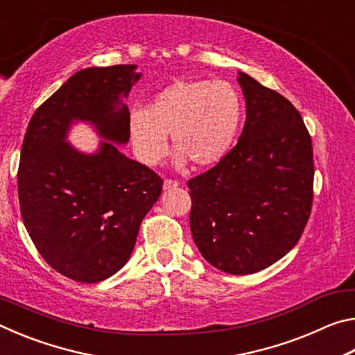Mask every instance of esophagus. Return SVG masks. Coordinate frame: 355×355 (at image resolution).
Wrapping results in <instances>:
<instances>
[{
	"label": "esophagus",
	"instance_id": "1",
	"mask_svg": "<svg viewBox=\"0 0 355 355\" xmlns=\"http://www.w3.org/2000/svg\"><path fill=\"white\" fill-rule=\"evenodd\" d=\"M180 183L177 180H172V178H166L164 180V191H169V189H175Z\"/></svg>",
	"mask_w": 355,
	"mask_h": 355
}]
</instances>
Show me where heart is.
Masks as SVG:
<instances>
[{
    "mask_svg": "<svg viewBox=\"0 0 355 355\" xmlns=\"http://www.w3.org/2000/svg\"><path fill=\"white\" fill-rule=\"evenodd\" d=\"M241 98L233 84L178 80L153 95L147 110H133L128 133L137 159L156 166L167 153V136L175 163L208 167L230 150L241 122Z\"/></svg>",
    "mask_w": 355,
    "mask_h": 355,
    "instance_id": "heart-1",
    "label": "heart"
}]
</instances>
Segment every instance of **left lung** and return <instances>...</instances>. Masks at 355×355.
Instances as JSON below:
<instances>
[{"label":"left lung","mask_w":355,"mask_h":355,"mask_svg":"<svg viewBox=\"0 0 355 355\" xmlns=\"http://www.w3.org/2000/svg\"><path fill=\"white\" fill-rule=\"evenodd\" d=\"M245 123L211 169L188 182L189 225L203 258L248 275L290 252L313 203V147L299 111L284 95L239 73Z\"/></svg>","instance_id":"left-lung-1"}]
</instances>
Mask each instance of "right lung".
<instances>
[{
	"label": "right lung",
	"mask_w": 355,
	"mask_h": 355,
	"mask_svg": "<svg viewBox=\"0 0 355 355\" xmlns=\"http://www.w3.org/2000/svg\"><path fill=\"white\" fill-rule=\"evenodd\" d=\"M136 65L76 71L35 112L23 139L19 200L42 258L59 274L97 284L116 274L135 249L142 219L163 191V178L101 142L84 155L65 142L73 120L94 123L107 141L130 139L127 97Z\"/></svg>",
	"instance_id": "add662e5"
}]
</instances>
